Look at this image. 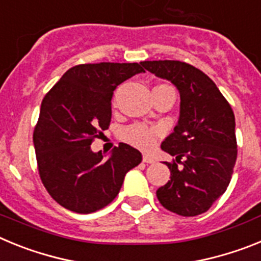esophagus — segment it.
Wrapping results in <instances>:
<instances>
[{
  "label": "esophagus",
  "instance_id": "1",
  "mask_svg": "<svg viewBox=\"0 0 261 261\" xmlns=\"http://www.w3.org/2000/svg\"><path fill=\"white\" fill-rule=\"evenodd\" d=\"M142 161H144L145 163H154V162H155V161H154V159L151 158V156H149V155H144Z\"/></svg>",
  "mask_w": 261,
  "mask_h": 261
}]
</instances>
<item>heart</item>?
Wrapping results in <instances>:
<instances>
[{"label":"heart","mask_w":261,"mask_h":261,"mask_svg":"<svg viewBox=\"0 0 261 261\" xmlns=\"http://www.w3.org/2000/svg\"><path fill=\"white\" fill-rule=\"evenodd\" d=\"M158 136V128L145 125V124H132V125L124 128L121 132V138L124 141L132 146L141 149V150L151 149L155 144Z\"/></svg>","instance_id":"b5f03b06"}]
</instances>
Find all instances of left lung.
I'll use <instances>...</instances> for the list:
<instances>
[{
	"label": "left lung",
	"mask_w": 261,
	"mask_h": 261,
	"mask_svg": "<svg viewBox=\"0 0 261 261\" xmlns=\"http://www.w3.org/2000/svg\"><path fill=\"white\" fill-rule=\"evenodd\" d=\"M180 94V115L161 147L175 156L166 165L171 176L156 197L167 211L183 217L205 213L229 187L237 161L235 116L208 75L175 60L141 62Z\"/></svg>",
	"instance_id": "obj_1"
}]
</instances>
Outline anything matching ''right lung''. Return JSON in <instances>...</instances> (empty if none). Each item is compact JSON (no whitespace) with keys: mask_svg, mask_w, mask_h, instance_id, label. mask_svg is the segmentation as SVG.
<instances>
[{"mask_svg":"<svg viewBox=\"0 0 261 261\" xmlns=\"http://www.w3.org/2000/svg\"><path fill=\"white\" fill-rule=\"evenodd\" d=\"M145 71L137 62L73 66L44 96L34 146L40 179L52 199L81 214L105 208L140 165L141 153L119 144L107 159L90 145L111 123V99L124 81Z\"/></svg>","mask_w":261,"mask_h":261,"instance_id":"add662e5","label":"right lung"}]
</instances>
